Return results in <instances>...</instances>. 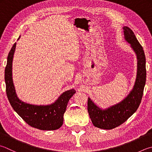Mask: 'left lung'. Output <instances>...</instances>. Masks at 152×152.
Here are the masks:
<instances>
[{
  "instance_id": "obj_1",
  "label": "left lung",
  "mask_w": 152,
  "mask_h": 152,
  "mask_svg": "<svg viewBox=\"0 0 152 152\" xmlns=\"http://www.w3.org/2000/svg\"><path fill=\"white\" fill-rule=\"evenodd\" d=\"M124 39L129 43L137 58V75L133 88L125 99L117 104L102 109L89 97L87 110L90 118L95 127L111 130L123 124L138 109L141 102L146 80L145 56L143 48L130 28L123 27Z\"/></svg>"
}]
</instances>
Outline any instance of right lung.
Here are the masks:
<instances>
[{"instance_id":"right-lung-1","label":"right lung","mask_w":152,"mask_h":152,"mask_svg":"<svg viewBox=\"0 0 152 152\" xmlns=\"http://www.w3.org/2000/svg\"><path fill=\"white\" fill-rule=\"evenodd\" d=\"M20 38L19 37L18 40ZM16 42L11 48L4 71L6 91L14 111L30 126L42 130H55L61 126L67 103L76 91L72 89L63 93L56 101L48 105H36L22 101L17 96L12 80V61Z\"/></svg>"}]
</instances>
